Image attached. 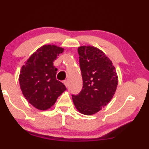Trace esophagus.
<instances>
[{
	"label": "esophagus",
	"mask_w": 149,
	"mask_h": 149,
	"mask_svg": "<svg viewBox=\"0 0 149 149\" xmlns=\"http://www.w3.org/2000/svg\"><path fill=\"white\" fill-rule=\"evenodd\" d=\"M63 83H64V84L65 85V86H66V87H68V81H67V80H65V81H63Z\"/></svg>",
	"instance_id": "esophagus-1"
}]
</instances>
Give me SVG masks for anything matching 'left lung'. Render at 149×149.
<instances>
[{
  "mask_svg": "<svg viewBox=\"0 0 149 149\" xmlns=\"http://www.w3.org/2000/svg\"><path fill=\"white\" fill-rule=\"evenodd\" d=\"M83 87L78 95H72L75 107L90 116L102 109L111 101L116 91L118 78L115 67L103 52L94 47L77 49Z\"/></svg>",
  "mask_w": 149,
  "mask_h": 149,
  "instance_id": "left-lung-1",
  "label": "left lung"
}]
</instances>
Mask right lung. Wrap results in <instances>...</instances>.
<instances>
[{
    "instance_id": "add662e5",
    "label": "right lung",
    "mask_w": 149,
    "mask_h": 149,
    "mask_svg": "<svg viewBox=\"0 0 149 149\" xmlns=\"http://www.w3.org/2000/svg\"><path fill=\"white\" fill-rule=\"evenodd\" d=\"M64 49L54 45H45L33 53L19 75V84L23 95L31 104L40 110H47L66 90L56 80V69L53 62Z\"/></svg>"
}]
</instances>
